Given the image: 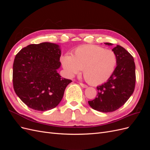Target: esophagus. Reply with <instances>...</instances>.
<instances>
[{"label": "esophagus", "mask_w": 150, "mask_h": 150, "mask_svg": "<svg viewBox=\"0 0 150 150\" xmlns=\"http://www.w3.org/2000/svg\"><path fill=\"white\" fill-rule=\"evenodd\" d=\"M80 85L82 86L83 88H87L88 87V86L87 85H86V84H83V83H80Z\"/></svg>", "instance_id": "34e87169"}]
</instances>
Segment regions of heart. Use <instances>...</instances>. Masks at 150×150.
Returning <instances> with one entry per match:
<instances>
[{"instance_id": "1", "label": "heart", "mask_w": 150, "mask_h": 150, "mask_svg": "<svg viewBox=\"0 0 150 150\" xmlns=\"http://www.w3.org/2000/svg\"><path fill=\"white\" fill-rule=\"evenodd\" d=\"M116 62L114 52L95 45L80 46L72 56L66 54L62 57V66L68 76H74L83 69L86 81L93 85L106 82L114 72Z\"/></svg>"}]
</instances>
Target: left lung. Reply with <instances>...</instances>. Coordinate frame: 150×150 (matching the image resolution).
I'll use <instances>...</instances> for the list:
<instances>
[{
	"label": "left lung",
	"instance_id": "1",
	"mask_svg": "<svg viewBox=\"0 0 150 150\" xmlns=\"http://www.w3.org/2000/svg\"><path fill=\"white\" fill-rule=\"evenodd\" d=\"M104 44L108 46L112 44L108 42ZM112 51L116 56V67L107 82L97 87V97L88 101L93 109L103 112L115 111L124 105L133 93L135 87L133 57L119 45Z\"/></svg>",
	"mask_w": 150,
	"mask_h": 150
}]
</instances>
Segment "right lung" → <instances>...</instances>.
<instances>
[{"instance_id": "1", "label": "right lung", "mask_w": 150, "mask_h": 150, "mask_svg": "<svg viewBox=\"0 0 150 150\" xmlns=\"http://www.w3.org/2000/svg\"><path fill=\"white\" fill-rule=\"evenodd\" d=\"M59 46L51 42L30 44L22 49L13 64V86L16 94L29 108L46 111L62 100L67 86L57 70L61 66Z\"/></svg>"}]
</instances>
